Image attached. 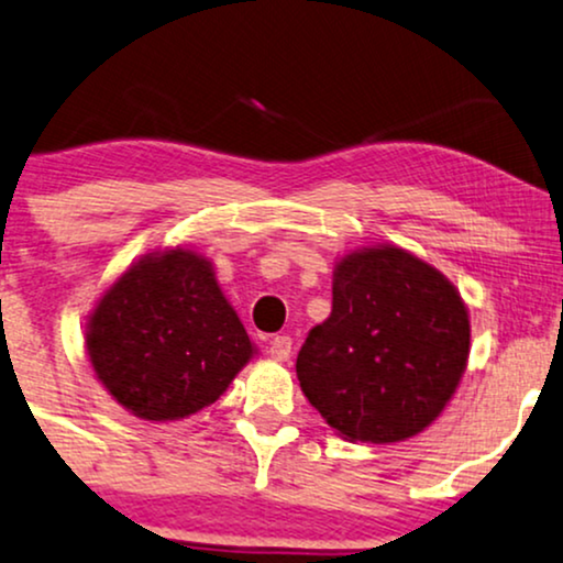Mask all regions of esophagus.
Wrapping results in <instances>:
<instances>
[{"label":"esophagus","mask_w":563,"mask_h":563,"mask_svg":"<svg viewBox=\"0 0 563 563\" xmlns=\"http://www.w3.org/2000/svg\"><path fill=\"white\" fill-rule=\"evenodd\" d=\"M290 347H294V340L288 334H277V338H273V343H269V355L275 361H286L290 355Z\"/></svg>","instance_id":"34e87169"}]
</instances>
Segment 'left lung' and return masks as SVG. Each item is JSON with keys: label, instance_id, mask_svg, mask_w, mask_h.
<instances>
[{"label": "left lung", "instance_id": "1", "mask_svg": "<svg viewBox=\"0 0 563 563\" xmlns=\"http://www.w3.org/2000/svg\"><path fill=\"white\" fill-rule=\"evenodd\" d=\"M471 353L457 288L423 260L384 244L334 265L332 311L296 358L301 389L347 441L421 433L452 400Z\"/></svg>", "mask_w": 563, "mask_h": 563}]
</instances>
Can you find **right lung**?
<instances>
[{
	"label": "right lung",
	"instance_id": "1",
	"mask_svg": "<svg viewBox=\"0 0 563 563\" xmlns=\"http://www.w3.org/2000/svg\"><path fill=\"white\" fill-rule=\"evenodd\" d=\"M85 347L98 382L145 421L208 408L254 353L212 262L191 249L134 262L92 309Z\"/></svg>",
	"mask_w": 563,
	"mask_h": 563
}]
</instances>
